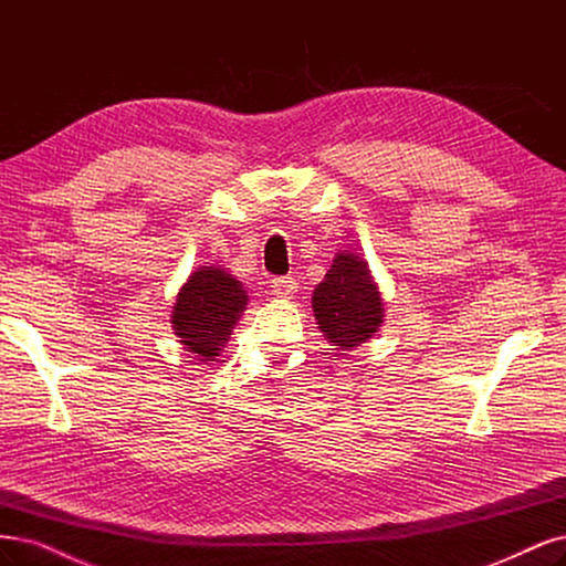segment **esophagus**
I'll list each match as a JSON object with an SVG mask.
<instances>
[{
  "instance_id": "34e87169",
  "label": "esophagus",
  "mask_w": 566,
  "mask_h": 566,
  "mask_svg": "<svg viewBox=\"0 0 566 566\" xmlns=\"http://www.w3.org/2000/svg\"><path fill=\"white\" fill-rule=\"evenodd\" d=\"M271 287H274V295L276 297L290 300L297 292V281L295 279H287V276H281V279L271 281Z\"/></svg>"
}]
</instances>
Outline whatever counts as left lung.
Masks as SVG:
<instances>
[{
  "label": "left lung",
  "instance_id": "1",
  "mask_svg": "<svg viewBox=\"0 0 566 566\" xmlns=\"http://www.w3.org/2000/svg\"><path fill=\"white\" fill-rule=\"evenodd\" d=\"M311 304L321 333L342 350L365 344L384 323V302L369 266L348 250L337 252Z\"/></svg>",
  "mask_w": 566,
  "mask_h": 566
}]
</instances>
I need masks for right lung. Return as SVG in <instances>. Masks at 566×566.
<instances>
[{"instance_id":"add662e5","label":"right lung","mask_w":566,"mask_h":566,"mask_svg":"<svg viewBox=\"0 0 566 566\" xmlns=\"http://www.w3.org/2000/svg\"><path fill=\"white\" fill-rule=\"evenodd\" d=\"M248 306L241 281L220 266H201L180 287L170 323L187 350L201 360L220 356L233 325Z\"/></svg>"}]
</instances>
